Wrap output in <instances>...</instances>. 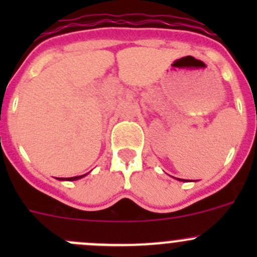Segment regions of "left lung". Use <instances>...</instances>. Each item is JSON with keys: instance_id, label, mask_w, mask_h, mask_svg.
Here are the masks:
<instances>
[{"instance_id": "obj_1", "label": "left lung", "mask_w": 257, "mask_h": 257, "mask_svg": "<svg viewBox=\"0 0 257 257\" xmlns=\"http://www.w3.org/2000/svg\"><path fill=\"white\" fill-rule=\"evenodd\" d=\"M178 179V178H177ZM178 180H180V181H188V180H185V179H178Z\"/></svg>"}]
</instances>
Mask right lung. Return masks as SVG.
Instances as JSON below:
<instances>
[{
	"mask_svg": "<svg viewBox=\"0 0 257 257\" xmlns=\"http://www.w3.org/2000/svg\"><path fill=\"white\" fill-rule=\"evenodd\" d=\"M83 177H85V174L84 175H79V177H73V178H58V180H71V181H73V180H78V179L83 178Z\"/></svg>",
	"mask_w": 257,
	"mask_h": 257,
	"instance_id": "add662e5",
	"label": "right lung"
}]
</instances>
